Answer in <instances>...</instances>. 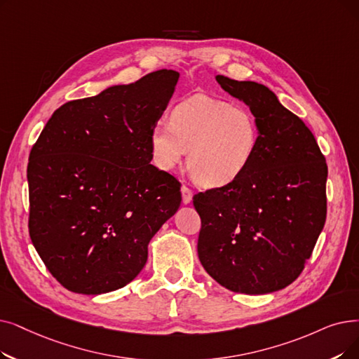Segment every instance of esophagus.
Returning a JSON list of instances; mask_svg holds the SVG:
<instances>
[{
	"mask_svg": "<svg viewBox=\"0 0 359 359\" xmlns=\"http://www.w3.org/2000/svg\"><path fill=\"white\" fill-rule=\"evenodd\" d=\"M180 192H182V201H183V204H191V201H192V191L188 188V186H182L180 188Z\"/></svg>",
	"mask_w": 359,
	"mask_h": 359,
	"instance_id": "34e87169",
	"label": "esophagus"
}]
</instances>
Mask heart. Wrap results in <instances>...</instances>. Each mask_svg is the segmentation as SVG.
Instances as JSON below:
<instances>
[{
	"label": "heart",
	"mask_w": 359,
	"mask_h": 359,
	"mask_svg": "<svg viewBox=\"0 0 359 359\" xmlns=\"http://www.w3.org/2000/svg\"><path fill=\"white\" fill-rule=\"evenodd\" d=\"M259 123L249 108L205 95L179 102L167 124L151 129L152 163L173 171L188 152V170L202 188L236 182L251 165L259 144Z\"/></svg>",
	"instance_id": "obj_1"
}]
</instances>
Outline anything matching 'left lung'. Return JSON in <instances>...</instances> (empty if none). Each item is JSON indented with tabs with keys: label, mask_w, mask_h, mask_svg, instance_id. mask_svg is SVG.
<instances>
[{
	"label": "left lung",
	"mask_w": 359,
	"mask_h": 359,
	"mask_svg": "<svg viewBox=\"0 0 359 359\" xmlns=\"http://www.w3.org/2000/svg\"><path fill=\"white\" fill-rule=\"evenodd\" d=\"M215 79L249 107L261 133L251 165L236 182L194 196L198 257L231 292H276L298 278L324 227L325 158L313 132L267 86Z\"/></svg>",
	"instance_id": "8db88e82"
}]
</instances>
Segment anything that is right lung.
<instances>
[{
	"instance_id": "1",
	"label": "right lung",
	"mask_w": 359,
	"mask_h": 359,
	"mask_svg": "<svg viewBox=\"0 0 359 359\" xmlns=\"http://www.w3.org/2000/svg\"><path fill=\"white\" fill-rule=\"evenodd\" d=\"M179 81L152 72L54 111L27 164L29 235L57 282L100 294L141 273L180 207V183L149 164V133Z\"/></svg>"
}]
</instances>
